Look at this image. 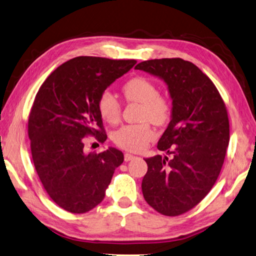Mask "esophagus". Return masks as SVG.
Segmentation results:
<instances>
[{
  "mask_svg": "<svg viewBox=\"0 0 256 256\" xmlns=\"http://www.w3.org/2000/svg\"><path fill=\"white\" fill-rule=\"evenodd\" d=\"M136 156H133V154H130V153H125L124 154V160L126 161V162H128V161H131V160H133V159H136Z\"/></svg>",
  "mask_w": 256,
  "mask_h": 256,
  "instance_id": "obj_1",
  "label": "esophagus"
}]
</instances>
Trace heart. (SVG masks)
Returning a JSON list of instances; mask_svg holds the SVG:
<instances>
[{
  "mask_svg": "<svg viewBox=\"0 0 256 256\" xmlns=\"http://www.w3.org/2000/svg\"><path fill=\"white\" fill-rule=\"evenodd\" d=\"M124 98L128 103L140 104L138 124L124 125L113 134L115 144L124 150L140 152L146 148L148 142L156 138L148 120L156 125H164L170 120L172 104L170 98L158 92L154 82L146 77L136 76L128 80L122 87ZM97 108L100 118L110 124H116L120 118L122 105L113 92L105 90L100 94Z\"/></svg>",
  "mask_w": 256,
  "mask_h": 256,
  "instance_id": "heart-1",
  "label": "heart"
}]
</instances>
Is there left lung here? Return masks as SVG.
Returning <instances> with one entry per match:
<instances>
[{"mask_svg":"<svg viewBox=\"0 0 256 256\" xmlns=\"http://www.w3.org/2000/svg\"><path fill=\"white\" fill-rule=\"evenodd\" d=\"M136 69L162 78L172 98V118L158 142L171 158L146 159L143 197L162 215H182L207 196L220 174L230 142L226 105L210 78L187 60H146Z\"/></svg>","mask_w":256,"mask_h":256,"instance_id":"8db88e82","label":"left lung"}]
</instances>
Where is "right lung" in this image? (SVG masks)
<instances>
[{
    "instance_id": "1",
    "label": "right lung",
    "mask_w": 256,
    "mask_h": 256,
    "mask_svg": "<svg viewBox=\"0 0 256 256\" xmlns=\"http://www.w3.org/2000/svg\"><path fill=\"white\" fill-rule=\"evenodd\" d=\"M136 64L134 59L76 57L51 72L36 92L28 120L32 160L49 197L64 210L84 214L95 208L122 164L118 148L86 154L84 140L106 141L97 102Z\"/></svg>"
}]
</instances>
